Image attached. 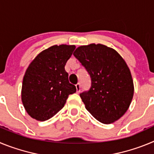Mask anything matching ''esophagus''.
I'll return each mask as SVG.
<instances>
[{"instance_id": "obj_1", "label": "esophagus", "mask_w": 154, "mask_h": 154, "mask_svg": "<svg viewBox=\"0 0 154 154\" xmlns=\"http://www.w3.org/2000/svg\"><path fill=\"white\" fill-rule=\"evenodd\" d=\"M75 87H76V90H77V92H80V89H81V85H80V84L79 83L76 84Z\"/></svg>"}]
</instances>
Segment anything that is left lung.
<instances>
[{
  "label": "left lung",
  "mask_w": 154,
  "mask_h": 154,
  "mask_svg": "<svg viewBox=\"0 0 154 154\" xmlns=\"http://www.w3.org/2000/svg\"><path fill=\"white\" fill-rule=\"evenodd\" d=\"M74 56L91 77L89 91L80 94L86 109L104 124L118 120L130 107L134 93L130 70L113 48L102 44L77 48Z\"/></svg>",
  "instance_id": "obj_1"
}]
</instances>
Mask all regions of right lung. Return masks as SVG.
<instances>
[{
  "mask_svg": "<svg viewBox=\"0 0 154 154\" xmlns=\"http://www.w3.org/2000/svg\"><path fill=\"white\" fill-rule=\"evenodd\" d=\"M75 48L67 45L51 46L28 65L23 78L21 101L31 118L49 119L63 108L69 95L76 92L65 70Z\"/></svg>",
  "mask_w": 154,
  "mask_h": 154,
  "instance_id": "obj_1",
  "label": "right lung"
}]
</instances>
